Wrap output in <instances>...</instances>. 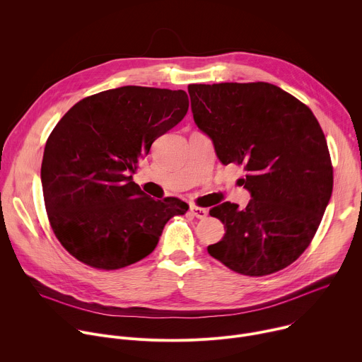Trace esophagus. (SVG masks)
Instances as JSON below:
<instances>
[{
    "instance_id": "1",
    "label": "esophagus",
    "mask_w": 362,
    "mask_h": 362,
    "mask_svg": "<svg viewBox=\"0 0 362 362\" xmlns=\"http://www.w3.org/2000/svg\"><path fill=\"white\" fill-rule=\"evenodd\" d=\"M190 214L194 216V218H197V219H204L206 216H208V211L206 209H202V208H196V206H192L190 208Z\"/></svg>"
}]
</instances>
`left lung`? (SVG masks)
<instances>
[{
	"label": "left lung",
	"mask_w": 362,
	"mask_h": 362,
	"mask_svg": "<svg viewBox=\"0 0 362 362\" xmlns=\"http://www.w3.org/2000/svg\"><path fill=\"white\" fill-rule=\"evenodd\" d=\"M193 120L222 165L246 172L245 209L225 202L211 216L225 236L208 252L229 269L264 276L295 262L311 243L332 193V165L314 113L278 86L189 84Z\"/></svg>",
	"instance_id": "8db88e82"
}]
</instances>
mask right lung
Listing matches in <instances>:
<instances>
[{"mask_svg":"<svg viewBox=\"0 0 362 362\" xmlns=\"http://www.w3.org/2000/svg\"><path fill=\"white\" fill-rule=\"evenodd\" d=\"M183 90L123 86L86 97L51 132L41 163L48 221L66 250L97 269H120L156 247L187 203L156 200L133 182L151 143L187 113Z\"/></svg>","mask_w":362,"mask_h":362,"instance_id":"obj_1","label":"right lung"}]
</instances>
